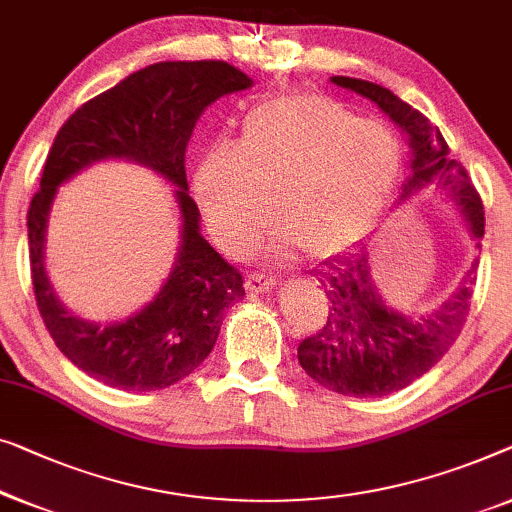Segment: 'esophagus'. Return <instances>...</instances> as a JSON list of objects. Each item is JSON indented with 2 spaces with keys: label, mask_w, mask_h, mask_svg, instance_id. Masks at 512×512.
<instances>
[{
  "label": "esophagus",
  "mask_w": 512,
  "mask_h": 512,
  "mask_svg": "<svg viewBox=\"0 0 512 512\" xmlns=\"http://www.w3.org/2000/svg\"><path fill=\"white\" fill-rule=\"evenodd\" d=\"M249 288L251 291H270V288L274 286V277L272 274H268V272H254V274H249Z\"/></svg>",
  "instance_id": "obj_1"
}]
</instances>
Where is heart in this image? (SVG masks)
Listing matches in <instances>:
<instances>
[{
  "label": "heart",
  "mask_w": 512,
  "mask_h": 512,
  "mask_svg": "<svg viewBox=\"0 0 512 512\" xmlns=\"http://www.w3.org/2000/svg\"><path fill=\"white\" fill-rule=\"evenodd\" d=\"M397 138L379 122L314 92L258 103L238 150L219 147L198 166L196 189L214 235L244 249L272 221L286 247L328 254L358 238L395 184Z\"/></svg>",
  "instance_id": "obj_1"
}]
</instances>
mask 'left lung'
I'll list each match as a JSON object with an SVG mask.
<instances>
[{
  "label": "left lung",
  "instance_id": "obj_1",
  "mask_svg": "<svg viewBox=\"0 0 512 512\" xmlns=\"http://www.w3.org/2000/svg\"><path fill=\"white\" fill-rule=\"evenodd\" d=\"M332 83L372 99L409 133L413 164L399 201L429 187L446 191L462 207L473 235L483 238V201L466 168L448 159V145L439 129L381 85L346 76H335ZM367 256L365 247H360L355 254L325 263L318 281L328 298V318L321 330L298 346V360L311 379L346 397H383L427 374L462 332L476 284L473 265L453 298L425 316L406 318L381 300Z\"/></svg>",
  "mask_w": 512,
  "mask_h": 512
}]
</instances>
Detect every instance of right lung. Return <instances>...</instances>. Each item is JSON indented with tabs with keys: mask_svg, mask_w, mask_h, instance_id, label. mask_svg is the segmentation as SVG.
Segmentation results:
<instances>
[{
	"mask_svg": "<svg viewBox=\"0 0 512 512\" xmlns=\"http://www.w3.org/2000/svg\"><path fill=\"white\" fill-rule=\"evenodd\" d=\"M251 80L221 59L159 62L131 73L83 103L57 131L27 212L29 270L39 314L66 358L87 376L120 390H161L189 376L210 355L224 309L244 298L242 272L198 231V205L187 194V147L203 110ZM150 165L178 187L183 249L162 293L124 324L98 326L69 315L42 270V238L54 191L99 158Z\"/></svg>",
	"mask_w": 512,
	"mask_h": 512,
	"instance_id": "right-lung-1",
	"label": "right lung"
}]
</instances>
